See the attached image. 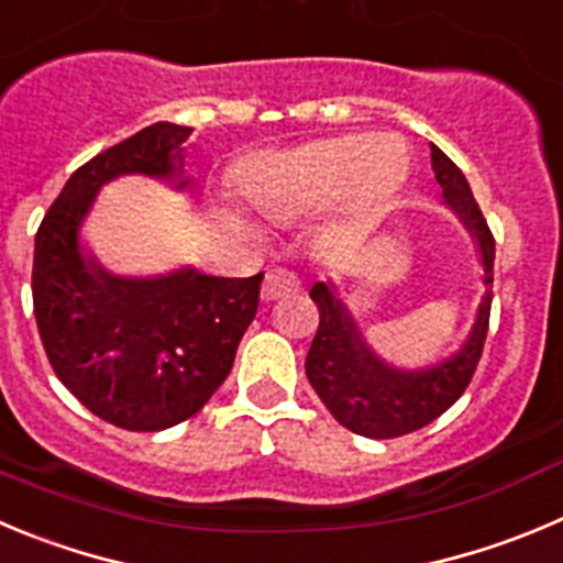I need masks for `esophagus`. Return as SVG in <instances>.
Wrapping results in <instances>:
<instances>
[{"mask_svg": "<svg viewBox=\"0 0 563 563\" xmlns=\"http://www.w3.org/2000/svg\"><path fill=\"white\" fill-rule=\"evenodd\" d=\"M297 291H299V277L294 275V272L272 269L269 275H266L264 288H261V297H264L266 302H275V299L291 297V294Z\"/></svg>", "mask_w": 563, "mask_h": 563, "instance_id": "obj_1", "label": "esophagus"}]
</instances>
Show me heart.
<instances>
[{
    "instance_id": "obj_1",
    "label": "heart",
    "mask_w": 563,
    "mask_h": 563,
    "mask_svg": "<svg viewBox=\"0 0 563 563\" xmlns=\"http://www.w3.org/2000/svg\"><path fill=\"white\" fill-rule=\"evenodd\" d=\"M411 150L400 135H335L241 163V194L272 224L297 222L339 197L346 210L380 208L406 186Z\"/></svg>"
}]
</instances>
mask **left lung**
<instances>
[{"label":"left lung","instance_id":"left-lung-1","mask_svg":"<svg viewBox=\"0 0 563 563\" xmlns=\"http://www.w3.org/2000/svg\"><path fill=\"white\" fill-rule=\"evenodd\" d=\"M430 163L444 205L472 235L483 266L486 291L477 302L475 322L464 344L430 366H417V369L394 366L372 350L353 311L339 297L333 280H317L311 286V299L319 308V330L308 350L306 375L335 422L366 439H394V435L413 433L448 411L470 386L488 333L495 235L472 197L464 172L435 144H430Z\"/></svg>","mask_w":563,"mask_h":563}]
</instances>
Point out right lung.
Wrapping results in <instances>:
<instances>
[{"mask_svg": "<svg viewBox=\"0 0 563 563\" xmlns=\"http://www.w3.org/2000/svg\"><path fill=\"white\" fill-rule=\"evenodd\" d=\"M191 128L157 122L99 152L68 177L35 235L33 306L46 358L63 386L104 422L166 430L199 411L230 375L257 311L261 280L205 275H115L82 241L97 194L144 175L188 191Z\"/></svg>", "mask_w": 563, "mask_h": 563, "instance_id": "right-lung-1", "label": "right lung"}]
</instances>
